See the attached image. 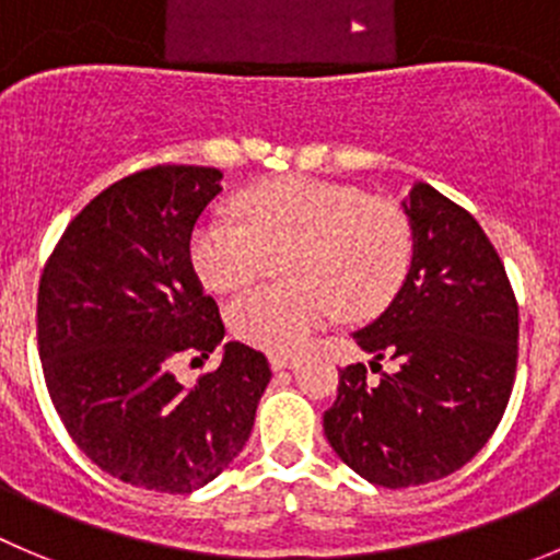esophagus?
I'll return each instance as SVG.
<instances>
[{"mask_svg": "<svg viewBox=\"0 0 560 560\" xmlns=\"http://www.w3.org/2000/svg\"><path fill=\"white\" fill-rule=\"evenodd\" d=\"M269 363H271V369H275V371H289V369H294V365H296V357H291V354H271Z\"/></svg>", "mask_w": 560, "mask_h": 560, "instance_id": "1", "label": "esophagus"}]
</instances>
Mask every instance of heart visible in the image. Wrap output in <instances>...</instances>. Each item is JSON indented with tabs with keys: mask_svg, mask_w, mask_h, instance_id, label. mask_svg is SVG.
Masks as SVG:
<instances>
[{
	"mask_svg": "<svg viewBox=\"0 0 560 560\" xmlns=\"http://www.w3.org/2000/svg\"><path fill=\"white\" fill-rule=\"evenodd\" d=\"M247 222L214 211L195 228L189 258L211 291L255 283L271 255H289L291 285H266L228 307L233 335L266 351H296L340 311L371 316L401 289L412 264V225L398 206L318 178L249 189Z\"/></svg>",
	"mask_w": 560,
	"mask_h": 560,
	"instance_id": "heart-1",
	"label": "heart"
}]
</instances>
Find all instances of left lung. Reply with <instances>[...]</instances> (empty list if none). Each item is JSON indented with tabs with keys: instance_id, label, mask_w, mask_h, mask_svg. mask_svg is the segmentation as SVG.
I'll list each match as a JSON object with an SVG mask.
<instances>
[{
	"instance_id": "1",
	"label": "left lung",
	"mask_w": 560,
	"mask_h": 560,
	"mask_svg": "<svg viewBox=\"0 0 560 560\" xmlns=\"http://www.w3.org/2000/svg\"><path fill=\"white\" fill-rule=\"evenodd\" d=\"M412 264L387 311L357 329L360 349L398 365L371 385L346 365L324 412L335 454L365 481L420 487L465 467L487 445L516 374L520 311L503 260L476 217L429 184L404 200Z\"/></svg>"
}]
</instances>
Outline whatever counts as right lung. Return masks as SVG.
Instances as JSON below:
<instances>
[{"instance_id":"1","label":"right lung","mask_w":560,"mask_h":560,"mask_svg":"<svg viewBox=\"0 0 560 560\" xmlns=\"http://www.w3.org/2000/svg\"><path fill=\"white\" fill-rule=\"evenodd\" d=\"M220 180L195 164L115 180L40 277L37 349L57 415L93 465L131 487L186 494L214 481L242 454L271 380L266 357L238 340L195 387L173 374L178 357H209L225 338L189 258Z\"/></svg>"}]
</instances>
